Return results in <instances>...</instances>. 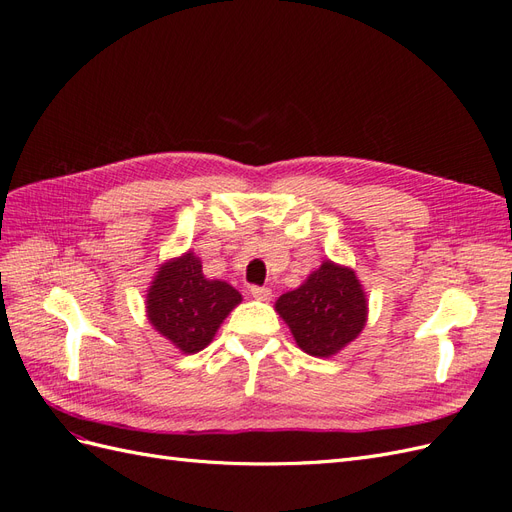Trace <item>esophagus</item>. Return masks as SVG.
Wrapping results in <instances>:
<instances>
[{"mask_svg":"<svg viewBox=\"0 0 512 512\" xmlns=\"http://www.w3.org/2000/svg\"><path fill=\"white\" fill-rule=\"evenodd\" d=\"M250 294L256 301H269L271 299V290L265 288V286H252Z\"/></svg>","mask_w":512,"mask_h":512,"instance_id":"34e87169","label":"esophagus"}]
</instances>
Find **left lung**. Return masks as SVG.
Returning a JSON list of instances; mask_svg holds the SVG:
<instances>
[{"mask_svg":"<svg viewBox=\"0 0 512 512\" xmlns=\"http://www.w3.org/2000/svg\"><path fill=\"white\" fill-rule=\"evenodd\" d=\"M297 346L312 356H333L354 342L367 322V294L350 269L324 260L297 288L275 301Z\"/></svg>","mask_w":512,"mask_h":512,"instance_id":"1","label":"left lung"}]
</instances>
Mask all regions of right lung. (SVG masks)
Returning a JSON list of instances; mask_svg holds the SVG:
<instances>
[{
	"label": "right lung",
	"mask_w": 512,
	"mask_h": 512,
	"mask_svg": "<svg viewBox=\"0 0 512 512\" xmlns=\"http://www.w3.org/2000/svg\"><path fill=\"white\" fill-rule=\"evenodd\" d=\"M241 303V294L222 280H207L194 252L160 265L147 290V318L183 354L211 344L224 318Z\"/></svg>",
	"instance_id": "add662e5"
}]
</instances>
